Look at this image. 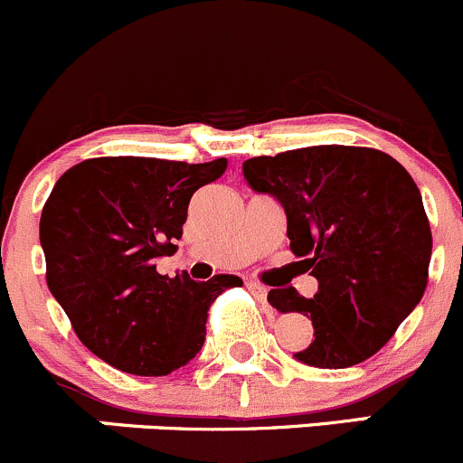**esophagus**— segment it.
Here are the masks:
<instances>
[{
	"instance_id": "obj_1",
	"label": "esophagus",
	"mask_w": 463,
	"mask_h": 463,
	"mask_svg": "<svg viewBox=\"0 0 463 463\" xmlns=\"http://www.w3.org/2000/svg\"><path fill=\"white\" fill-rule=\"evenodd\" d=\"M246 285H249V289L250 291H253V296H258V298L260 300H264V298H267V287H264V285H260V282H255V280H249V282H246Z\"/></svg>"
}]
</instances>
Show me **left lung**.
Listing matches in <instances>:
<instances>
[{
	"label": "left lung",
	"mask_w": 463,
	"mask_h": 463,
	"mask_svg": "<svg viewBox=\"0 0 463 463\" xmlns=\"http://www.w3.org/2000/svg\"><path fill=\"white\" fill-rule=\"evenodd\" d=\"M246 183L287 217L289 249L318 291L271 289L280 312L312 318L314 339L294 353L317 369H348L383 348L423 298L432 232L414 178L366 146H305L241 165Z\"/></svg>",
	"instance_id": "obj_1"
}]
</instances>
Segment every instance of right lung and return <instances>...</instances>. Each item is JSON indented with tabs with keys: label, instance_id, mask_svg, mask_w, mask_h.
Segmentation results:
<instances>
[{
	"label": "right lung",
	"instance_id": "obj_1",
	"mask_svg": "<svg viewBox=\"0 0 463 463\" xmlns=\"http://www.w3.org/2000/svg\"><path fill=\"white\" fill-rule=\"evenodd\" d=\"M226 158H90L67 169L40 217L47 285L90 351L133 375H169L194 360L208 309L241 278L196 282L156 271L176 250L187 205L226 172Z\"/></svg>",
	"mask_w": 463,
	"mask_h": 463
}]
</instances>
